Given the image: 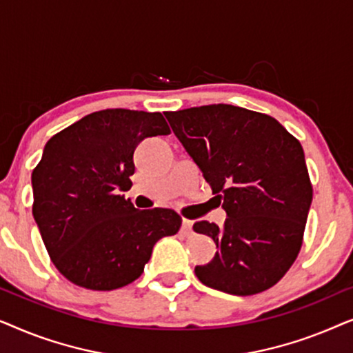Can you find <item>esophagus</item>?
<instances>
[{
  "label": "esophagus",
  "instance_id": "34e87169",
  "mask_svg": "<svg viewBox=\"0 0 353 353\" xmlns=\"http://www.w3.org/2000/svg\"><path fill=\"white\" fill-rule=\"evenodd\" d=\"M181 231H183V234H185V236H190L192 233V221L188 220V219H183Z\"/></svg>",
  "mask_w": 353,
  "mask_h": 353
}]
</instances>
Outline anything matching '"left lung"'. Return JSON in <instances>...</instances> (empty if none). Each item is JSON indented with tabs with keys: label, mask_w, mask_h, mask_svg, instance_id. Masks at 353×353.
Instances as JSON below:
<instances>
[{
	"label": "left lung",
	"mask_w": 353,
	"mask_h": 353,
	"mask_svg": "<svg viewBox=\"0 0 353 353\" xmlns=\"http://www.w3.org/2000/svg\"><path fill=\"white\" fill-rule=\"evenodd\" d=\"M165 117L226 212L221 228L205 220L192 226L219 248L209 263L194 268L196 276L233 296L267 291L297 259L310 210L301 143L276 119L231 104Z\"/></svg>",
	"instance_id": "8db88e82"
}]
</instances>
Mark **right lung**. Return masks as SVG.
<instances>
[{
  "instance_id": "obj_1",
  "label": "right lung",
  "mask_w": 353,
  "mask_h": 353,
  "mask_svg": "<svg viewBox=\"0 0 353 353\" xmlns=\"http://www.w3.org/2000/svg\"><path fill=\"white\" fill-rule=\"evenodd\" d=\"M161 112L105 109L54 134L32 173L33 219L61 274L77 286L112 291L141 276L154 244L176 234L172 209L139 210L133 154L144 138L168 134Z\"/></svg>"
}]
</instances>
